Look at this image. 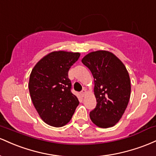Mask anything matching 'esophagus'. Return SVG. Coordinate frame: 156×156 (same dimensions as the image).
<instances>
[{
	"mask_svg": "<svg viewBox=\"0 0 156 156\" xmlns=\"http://www.w3.org/2000/svg\"><path fill=\"white\" fill-rule=\"evenodd\" d=\"M85 94H86V90H85V89H83L82 91L80 92V94H81L82 97H84V96L85 95Z\"/></svg>",
	"mask_w": 156,
	"mask_h": 156,
	"instance_id": "34e87169",
	"label": "esophagus"
}]
</instances>
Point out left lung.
<instances>
[{"label":"left lung","instance_id":"obj_1","mask_svg":"<svg viewBox=\"0 0 156 156\" xmlns=\"http://www.w3.org/2000/svg\"><path fill=\"white\" fill-rule=\"evenodd\" d=\"M82 62L94 78L97 106L90 119L102 128L114 126L125 113L130 97V80L125 65L113 54L97 51L84 57Z\"/></svg>","mask_w":156,"mask_h":156}]
</instances>
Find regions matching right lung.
I'll return each instance as SVG.
<instances>
[{"instance_id": "1", "label": "right lung", "mask_w": 156, "mask_h": 156, "mask_svg": "<svg viewBox=\"0 0 156 156\" xmlns=\"http://www.w3.org/2000/svg\"><path fill=\"white\" fill-rule=\"evenodd\" d=\"M80 53L54 51L41 59L31 71L29 89L34 108L48 125L59 127L68 123L79 105L71 92L69 71Z\"/></svg>"}]
</instances>
